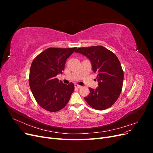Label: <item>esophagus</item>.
Listing matches in <instances>:
<instances>
[{"label":"esophagus","instance_id":"34e87169","mask_svg":"<svg viewBox=\"0 0 153 153\" xmlns=\"http://www.w3.org/2000/svg\"><path fill=\"white\" fill-rule=\"evenodd\" d=\"M75 88H77V89H80V88L82 87V86L78 85V84H75Z\"/></svg>","mask_w":153,"mask_h":153}]
</instances>
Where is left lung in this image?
I'll return each instance as SVG.
<instances>
[{
  "label": "left lung",
  "instance_id": "1",
  "mask_svg": "<svg viewBox=\"0 0 153 153\" xmlns=\"http://www.w3.org/2000/svg\"><path fill=\"white\" fill-rule=\"evenodd\" d=\"M75 52L90 60L92 71L97 73L98 86L89 88L90 93L85 100L91 107L103 110L110 107L121 94L124 73L119 60L113 52L102 46L78 48Z\"/></svg>",
  "mask_w": 153,
  "mask_h": 153
}]
</instances>
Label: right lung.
Returning <instances> with one entry per match:
<instances>
[{
  "mask_svg": "<svg viewBox=\"0 0 153 153\" xmlns=\"http://www.w3.org/2000/svg\"><path fill=\"white\" fill-rule=\"evenodd\" d=\"M76 48H49L32 61L29 74V85L36 101L49 112H57L65 106L74 91L72 82L66 85L56 76L62 74L67 59Z\"/></svg>",
  "mask_w": 153,
  "mask_h": 153,
  "instance_id": "right-lung-1",
  "label": "right lung"
}]
</instances>
